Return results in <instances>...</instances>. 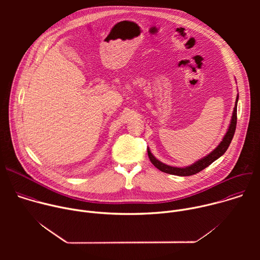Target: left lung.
Segmentation results:
<instances>
[{"mask_svg":"<svg viewBox=\"0 0 260 260\" xmlns=\"http://www.w3.org/2000/svg\"><path fill=\"white\" fill-rule=\"evenodd\" d=\"M238 101H239V93L237 95V100H236V104H235V108H234V112H233V116H232V120L230 123V126L228 128L226 134L224 135L223 139L219 143V145L215 148V149L210 152L207 156L199 159L198 161H196L194 164L185 167V168H177V167H172V166H168L161 161H159L158 159L155 158V156L151 153L149 148H147V152H148V156H149L150 161L152 162V165L157 168L159 171L167 173V174H171V175H176V176H191L194 175L201 171H203L204 169H206L207 167H209L212 162H214L216 159H218L220 156L223 155L225 153V151L228 150V148L234 138L235 135V131H236V126H237V106H238Z\"/></svg>","mask_w":260,"mask_h":260,"instance_id":"8db88e82","label":"left lung"}]
</instances>
